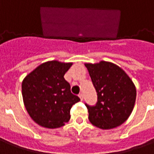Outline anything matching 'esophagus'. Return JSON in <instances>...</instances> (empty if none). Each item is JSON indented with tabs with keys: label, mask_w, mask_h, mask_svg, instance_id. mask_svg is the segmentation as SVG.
Masks as SVG:
<instances>
[{
	"label": "esophagus",
	"mask_w": 154,
	"mask_h": 154,
	"mask_svg": "<svg viewBox=\"0 0 154 154\" xmlns=\"http://www.w3.org/2000/svg\"><path fill=\"white\" fill-rule=\"evenodd\" d=\"M78 97H80L81 100H83V94H82V93H80V94H79V95H78Z\"/></svg>",
	"instance_id": "obj_1"
}]
</instances>
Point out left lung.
<instances>
[{"mask_svg": "<svg viewBox=\"0 0 154 154\" xmlns=\"http://www.w3.org/2000/svg\"><path fill=\"white\" fill-rule=\"evenodd\" d=\"M97 92V104H86L89 120L102 129H114L129 118L134 106L136 88L125 72L116 64L100 61L85 63Z\"/></svg>", "mask_w": 154, "mask_h": 154, "instance_id": "1", "label": "left lung"}]
</instances>
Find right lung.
Masks as SVG:
<instances>
[{
    "mask_svg": "<svg viewBox=\"0 0 154 154\" xmlns=\"http://www.w3.org/2000/svg\"><path fill=\"white\" fill-rule=\"evenodd\" d=\"M72 63L48 61L40 64L22 82L24 104L38 125L56 129L70 119V110L80 98L71 92L64 74Z\"/></svg>",
    "mask_w": 154,
    "mask_h": 154,
    "instance_id": "1",
    "label": "right lung"
}]
</instances>
